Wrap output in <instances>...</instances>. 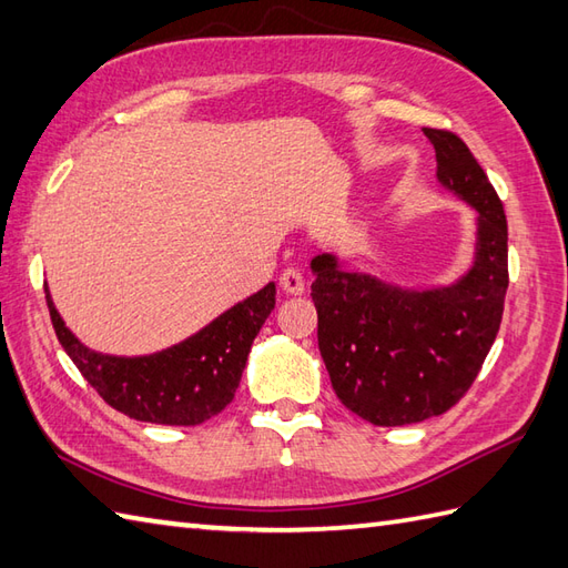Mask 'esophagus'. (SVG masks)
I'll use <instances>...</instances> for the list:
<instances>
[{"label":"esophagus","mask_w":568,"mask_h":568,"mask_svg":"<svg viewBox=\"0 0 568 568\" xmlns=\"http://www.w3.org/2000/svg\"><path fill=\"white\" fill-rule=\"evenodd\" d=\"M281 287L287 295H303L305 293V277L295 268H285L281 273Z\"/></svg>","instance_id":"34e87169"}]
</instances>
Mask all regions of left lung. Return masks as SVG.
I'll return each mask as SVG.
<instances>
[{
    "label": "left lung",
    "instance_id": "obj_1",
    "mask_svg": "<svg viewBox=\"0 0 568 568\" xmlns=\"http://www.w3.org/2000/svg\"><path fill=\"white\" fill-rule=\"evenodd\" d=\"M437 180L478 212L476 256L446 287L405 291L346 273L332 253L312 258L317 342L336 397L378 427H400L454 407L490 352L508 291V222L474 153L452 131L425 129Z\"/></svg>",
    "mask_w": 568,
    "mask_h": 568
}]
</instances>
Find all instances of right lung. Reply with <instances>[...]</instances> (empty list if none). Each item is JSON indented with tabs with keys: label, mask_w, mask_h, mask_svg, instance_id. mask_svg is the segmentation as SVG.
Returning a JSON list of instances; mask_svg holds the SVG:
<instances>
[{
	"label": "right lung",
	"mask_w": 568,
	"mask_h": 568,
	"mask_svg": "<svg viewBox=\"0 0 568 568\" xmlns=\"http://www.w3.org/2000/svg\"><path fill=\"white\" fill-rule=\"evenodd\" d=\"M65 354L106 405L151 425L195 427L234 400L251 344L275 307V283L226 310L197 334L149 356L92 352L72 334L45 291Z\"/></svg>",
	"instance_id": "add662e5"
}]
</instances>
